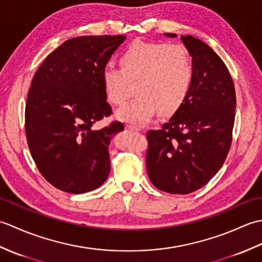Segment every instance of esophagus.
<instances>
[{
	"instance_id": "1",
	"label": "esophagus",
	"mask_w": 262,
	"mask_h": 262,
	"mask_svg": "<svg viewBox=\"0 0 262 262\" xmlns=\"http://www.w3.org/2000/svg\"><path fill=\"white\" fill-rule=\"evenodd\" d=\"M126 129H128V130H136V132H141V128H140V127H138V126H135V125H130V124L126 125Z\"/></svg>"
}]
</instances>
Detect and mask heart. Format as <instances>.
Returning <instances> with one entry per match:
<instances>
[{"mask_svg": "<svg viewBox=\"0 0 262 262\" xmlns=\"http://www.w3.org/2000/svg\"><path fill=\"white\" fill-rule=\"evenodd\" d=\"M121 69L105 64L101 71L104 96L114 105L128 98V81L138 80L137 97L117 111L122 121L144 124L159 115L176 114L191 90L194 72L188 49L178 42L135 40L120 55Z\"/></svg>", "mask_w": 262, "mask_h": 262, "instance_id": "b5f03b06", "label": "heart"}]
</instances>
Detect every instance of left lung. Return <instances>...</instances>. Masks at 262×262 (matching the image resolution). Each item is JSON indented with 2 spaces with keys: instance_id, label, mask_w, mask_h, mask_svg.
<instances>
[{
  "instance_id": "left-lung-1",
  "label": "left lung",
  "mask_w": 262,
  "mask_h": 262,
  "mask_svg": "<svg viewBox=\"0 0 262 262\" xmlns=\"http://www.w3.org/2000/svg\"><path fill=\"white\" fill-rule=\"evenodd\" d=\"M181 40L192 57L193 83L170 120L146 133V169L160 190L187 194L208 183L223 165L232 144L236 98L219 55L192 36H181Z\"/></svg>"
}]
</instances>
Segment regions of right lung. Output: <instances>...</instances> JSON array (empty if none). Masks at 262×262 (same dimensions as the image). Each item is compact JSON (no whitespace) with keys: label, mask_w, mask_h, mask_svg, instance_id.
Returning <instances> with one entry per match:
<instances>
[{"label":"right lung","mask_w":262,"mask_h":262,"mask_svg":"<svg viewBox=\"0 0 262 262\" xmlns=\"http://www.w3.org/2000/svg\"><path fill=\"white\" fill-rule=\"evenodd\" d=\"M125 36L69 39L49 54L33 75L26 104V136L39 172L59 190H94L110 172L109 144L124 130L120 121L94 130L113 113L101 71Z\"/></svg>","instance_id":"add662e5"}]
</instances>
